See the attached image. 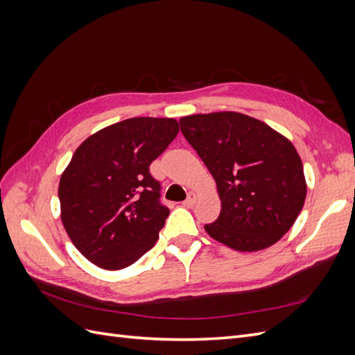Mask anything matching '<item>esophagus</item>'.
Segmentation results:
<instances>
[{
	"instance_id": "obj_1",
	"label": "esophagus",
	"mask_w": 355,
	"mask_h": 355,
	"mask_svg": "<svg viewBox=\"0 0 355 355\" xmlns=\"http://www.w3.org/2000/svg\"><path fill=\"white\" fill-rule=\"evenodd\" d=\"M197 194L196 192H189L188 194V198L184 201V206H187V207H191V206H194V204L197 202Z\"/></svg>"
}]
</instances>
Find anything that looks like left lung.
Listing matches in <instances>:
<instances>
[{
	"label": "left lung",
	"instance_id": "1",
	"mask_svg": "<svg viewBox=\"0 0 355 355\" xmlns=\"http://www.w3.org/2000/svg\"><path fill=\"white\" fill-rule=\"evenodd\" d=\"M180 130L216 182L220 214L204 227L237 252L271 247L304 207L302 159L286 136L261 120L222 111L182 116Z\"/></svg>",
	"mask_w": 355,
	"mask_h": 355
}]
</instances>
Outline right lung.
<instances>
[{
    "mask_svg": "<svg viewBox=\"0 0 355 355\" xmlns=\"http://www.w3.org/2000/svg\"><path fill=\"white\" fill-rule=\"evenodd\" d=\"M179 133L175 118L136 116L93 133L59 182L60 219L78 252L102 270L130 266L153 249L168 209L149 164Z\"/></svg>",
    "mask_w": 355,
    "mask_h": 355,
    "instance_id": "right-lung-1",
    "label": "right lung"
}]
</instances>
